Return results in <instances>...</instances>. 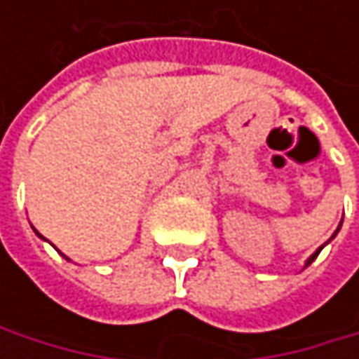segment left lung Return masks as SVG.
<instances>
[{"mask_svg": "<svg viewBox=\"0 0 359 359\" xmlns=\"http://www.w3.org/2000/svg\"><path fill=\"white\" fill-rule=\"evenodd\" d=\"M341 224H343V220H341V222H339V226H337V231H334V233H332V237H330V239H328V241H326V243H324V245H328V243H330V241H332V239H334V237H337V233H339V231H341ZM324 245H320V248H318V250L314 251V253H312V255H310V257H308V259H306V264H304V268H308V266H310V264H312V262H314V259H316V257H318V253H320V251L324 250Z\"/></svg>", "mask_w": 359, "mask_h": 359, "instance_id": "8db88e82", "label": "left lung"}]
</instances>
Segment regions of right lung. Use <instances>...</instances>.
Returning <instances> with one entry per match:
<instances>
[{
	"mask_svg": "<svg viewBox=\"0 0 359 359\" xmlns=\"http://www.w3.org/2000/svg\"><path fill=\"white\" fill-rule=\"evenodd\" d=\"M33 231H35V229H33ZM35 235H36V237H39V239H43V241H45V237H43V235H39L36 231H35ZM62 255H64V253H62ZM64 257H66V255H64ZM66 259H68V257H66Z\"/></svg>",
	"mask_w": 359,
	"mask_h": 359,
	"instance_id": "obj_1",
	"label": "right lung"
}]
</instances>
